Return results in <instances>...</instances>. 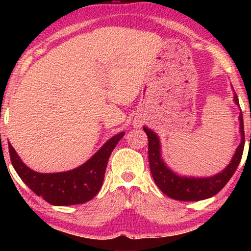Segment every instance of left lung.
Segmentation results:
<instances>
[{
    "mask_svg": "<svg viewBox=\"0 0 251 251\" xmlns=\"http://www.w3.org/2000/svg\"><path fill=\"white\" fill-rule=\"evenodd\" d=\"M233 90V88H232ZM233 101L239 107V100L235 92H233ZM239 131L241 141L239 146L233 154L226 168L216 175L208 177H194V176H180L172 171L161 157L160 139L155 131L144 126L148 137V159L152 178L159 189L168 197L181 201H198L210 198L222 190L225 185L232 177L233 173L239 165L241 156L245 147V131L243 113H239Z\"/></svg>",
    "mask_w": 251,
    "mask_h": 251,
    "instance_id": "obj_1",
    "label": "left lung"
}]
</instances>
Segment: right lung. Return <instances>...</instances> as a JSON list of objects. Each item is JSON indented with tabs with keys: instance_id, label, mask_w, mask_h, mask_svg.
Listing matches in <instances>:
<instances>
[{
	"instance_id": "1",
	"label": "right lung",
	"mask_w": 251,
	"mask_h": 251,
	"mask_svg": "<svg viewBox=\"0 0 251 251\" xmlns=\"http://www.w3.org/2000/svg\"><path fill=\"white\" fill-rule=\"evenodd\" d=\"M124 135V131H121L113 136L86 163L61 173L34 172L23 163L10 143L8 151L18 175L37 196L50 205L71 206L91 201L100 192L109 156Z\"/></svg>"
}]
</instances>
